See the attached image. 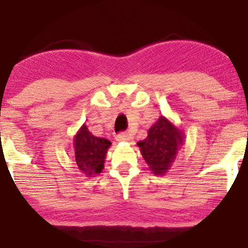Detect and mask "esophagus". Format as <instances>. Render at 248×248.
Wrapping results in <instances>:
<instances>
[{"instance_id":"obj_1","label":"esophagus","mask_w":248,"mask_h":248,"mask_svg":"<svg viewBox=\"0 0 248 248\" xmlns=\"http://www.w3.org/2000/svg\"><path fill=\"white\" fill-rule=\"evenodd\" d=\"M117 140L119 141H130L131 140V136L129 134H119L117 136Z\"/></svg>"}]
</instances>
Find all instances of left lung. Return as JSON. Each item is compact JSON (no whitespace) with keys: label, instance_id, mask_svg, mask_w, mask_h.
<instances>
[{"label":"left lung","instance_id":"left-lung-1","mask_svg":"<svg viewBox=\"0 0 248 248\" xmlns=\"http://www.w3.org/2000/svg\"><path fill=\"white\" fill-rule=\"evenodd\" d=\"M185 134L166 117L161 115L148 129L147 137L138 141L140 153L155 176H164L184 146Z\"/></svg>","mask_w":248,"mask_h":248}]
</instances>
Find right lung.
<instances>
[{"label": "right lung", "instance_id": "add662e5", "mask_svg": "<svg viewBox=\"0 0 248 248\" xmlns=\"http://www.w3.org/2000/svg\"><path fill=\"white\" fill-rule=\"evenodd\" d=\"M111 141L94 136L84 124L74 137L76 163L86 177H93L104 169Z\"/></svg>", "mask_w": 248, "mask_h": 248}]
</instances>
